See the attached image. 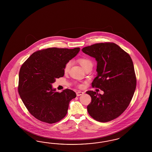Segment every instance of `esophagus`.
Segmentation results:
<instances>
[{"label":"esophagus","mask_w":152,"mask_h":152,"mask_svg":"<svg viewBox=\"0 0 152 152\" xmlns=\"http://www.w3.org/2000/svg\"><path fill=\"white\" fill-rule=\"evenodd\" d=\"M83 94H84V92H82V91H78L77 92H76V95H77V96H79L82 95Z\"/></svg>","instance_id":"obj_1"}]
</instances>
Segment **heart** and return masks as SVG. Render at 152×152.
I'll use <instances>...</instances> for the list:
<instances>
[{
	"mask_svg": "<svg viewBox=\"0 0 152 152\" xmlns=\"http://www.w3.org/2000/svg\"><path fill=\"white\" fill-rule=\"evenodd\" d=\"M78 63L83 67L84 69H88V67L92 66V63L91 61L87 58H80L78 60ZM72 62L71 61H69L64 66V71L65 72H67L69 71L70 67L71 66Z\"/></svg>",
	"mask_w": 152,
	"mask_h": 152,
	"instance_id": "obj_1",
	"label": "heart"
}]
</instances>
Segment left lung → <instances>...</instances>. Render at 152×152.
I'll use <instances>...</instances> for the list:
<instances>
[{"label":"left lung","mask_w":152,"mask_h":152,"mask_svg":"<svg viewBox=\"0 0 152 152\" xmlns=\"http://www.w3.org/2000/svg\"><path fill=\"white\" fill-rule=\"evenodd\" d=\"M82 51L96 61L97 74L92 86L104 91L103 95L86 92L91 97L88 113L100 122L115 119L129 106L135 92L137 79L133 61L114 43H96Z\"/></svg>","instance_id":"8db88e82"}]
</instances>
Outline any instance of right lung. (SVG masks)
Segmentation results:
<instances>
[{
  "label": "right lung",
  "mask_w": 152,
  "mask_h": 152,
  "mask_svg": "<svg viewBox=\"0 0 152 152\" xmlns=\"http://www.w3.org/2000/svg\"><path fill=\"white\" fill-rule=\"evenodd\" d=\"M80 48H49L33 53L20 67L18 92L28 110L41 121L53 124L67 113L69 101L76 97L69 89L56 92L52 83L64 76L65 64Z\"/></svg>",
  "instance_id": "obj_1"
}]
</instances>
